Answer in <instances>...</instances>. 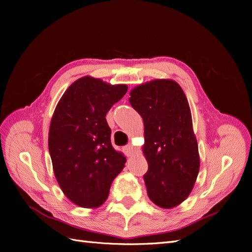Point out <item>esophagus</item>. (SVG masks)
Returning <instances> with one entry per match:
<instances>
[{"label":"esophagus","instance_id":"obj_1","mask_svg":"<svg viewBox=\"0 0 252 252\" xmlns=\"http://www.w3.org/2000/svg\"><path fill=\"white\" fill-rule=\"evenodd\" d=\"M124 151H125V154H126L128 157H130V156L132 155V151H133V146H132L131 144L127 145V146H125V147H124Z\"/></svg>","mask_w":252,"mask_h":252}]
</instances>
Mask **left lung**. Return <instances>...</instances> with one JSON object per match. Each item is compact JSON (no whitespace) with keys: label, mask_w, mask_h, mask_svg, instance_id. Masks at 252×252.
Wrapping results in <instances>:
<instances>
[{"label":"left lung","mask_w":252,"mask_h":252,"mask_svg":"<svg viewBox=\"0 0 252 252\" xmlns=\"http://www.w3.org/2000/svg\"><path fill=\"white\" fill-rule=\"evenodd\" d=\"M129 102L144 122L149 199L161 208H173L191 192L200 169L186 95L177 82L154 80L133 88Z\"/></svg>","instance_id":"left-lung-1"}]
</instances>
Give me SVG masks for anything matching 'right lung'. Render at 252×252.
I'll return each mask as SVG.
<instances>
[{
	"mask_svg": "<svg viewBox=\"0 0 252 252\" xmlns=\"http://www.w3.org/2000/svg\"><path fill=\"white\" fill-rule=\"evenodd\" d=\"M127 89L84 77L68 87L53 112L48 135L53 171L64 194L81 207L101 206L125 166L105 117Z\"/></svg>",
	"mask_w": 252,
	"mask_h": 252,
	"instance_id": "add662e5",
	"label": "right lung"
}]
</instances>
